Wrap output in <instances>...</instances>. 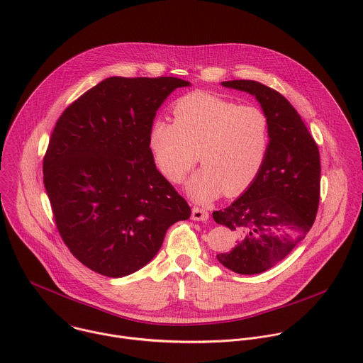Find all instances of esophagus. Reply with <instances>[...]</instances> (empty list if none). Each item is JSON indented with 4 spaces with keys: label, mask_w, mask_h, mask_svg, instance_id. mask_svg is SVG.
<instances>
[{
    "label": "esophagus",
    "mask_w": 363,
    "mask_h": 363,
    "mask_svg": "<svg viewBox=\"0 0 363 363\" xmlns=\"http://www.w3.org/2000/svg\"><path fill=\"white\" fill-rule=\"evenodd\" d=\"M192 220H198V222H206L209 219V213L205 209L201 208H192V215H191Z\"/></svg>",
    "instance_id": "1"
}]
</instances>
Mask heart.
Returning a JSON list of instances; mask_svg holds the SVG:
<instances>
[{"label":"heart","instance_id":"1","mask_svg":"<svg viewBox=\"0 0 363 363\" xmlns=\"http://www.w3.org/2000/svg\"><path fill=\"white\" fill-rule=\"evenodd\" d=\"M174 123L155 118L148 150L158 171L179 184L198 160L203 164L189 179L188 194L209 202L223 191H245L260 172L270 145V120L256 104L211 93H191L174 106Z\"/></svg>","mask_w":363,"mask_h":363}]
</instances>
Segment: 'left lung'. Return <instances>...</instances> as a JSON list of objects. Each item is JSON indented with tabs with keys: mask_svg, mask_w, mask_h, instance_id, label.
<instances>
[{
	"mask_svg": "<svg viewBox=\"0 0 363 363\" xmlns=\"http://www.w3.org/2000/svg\"><path fill=\"white\" fill-rule=\"evenodd\" d=\"M222 86L255 96L270 120V145L260 172L232 205L212 213L238 238L232 250L216 256L219 263L238 274H259L289 256L315 220L320 151L297 110L279 91L255 80Z\"/></svg>",
	"mask_w": 363,
	"mask_h": 363,
	"instance_id": "obj_1",
	"label": "left lung"
}]
</instances>
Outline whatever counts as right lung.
<instances>
[{
    "instance_id": "right-lung-1",
    "label": "right lung",
    "mask_w": 363,
    "mask_h": 363,
    "mask_svg": "<svg viewBox=\"0 0 363 363\" xmlns=\"http://www.w3.org/2000/svg\"><path fill=\"white\" fill-rule=\"evenodd\" d=\"M178 77H107L59 117L43 158L56 228L90 270L124 277L150 263L165 233L191 216L157 169L148 131Z\"/></svg>"
}]
</instances>
